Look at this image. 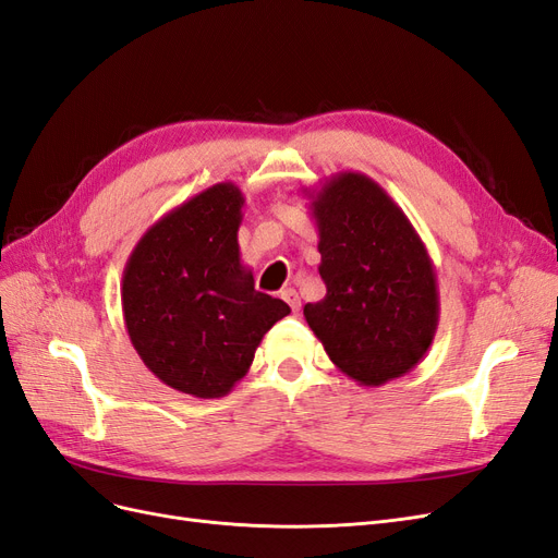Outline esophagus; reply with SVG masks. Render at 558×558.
Wrapping results in <instances>:
<instances>
[{
	"label": "esophagus",
	"instance_id": "esophagus-1",
	"mask_svg": "<svg viewBox=\"0 0 558 558\" xmlns=\"http://www.w3.org/2000/svg\"><path fill=\"white\" fill-rule=\"evenodd\" d=\"M281 298H283L286 302H289L291 310H293V314H298V312H300V298H298L295 289H283V291H281Z\"/></svg>",
	"mask_w": 558,
	"mask_h": 558
}]
</instances>
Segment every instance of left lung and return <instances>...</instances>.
<instances>
[{
	"instance_id": "1",
	"label": "left lung",
	"mask_w": 558,
	"mask_h": 558,
	"mask_svg": "<svg viewBox=\"0 0 558 558\" xmlns=\"http://www.w3.org/2000/svg\"><path fill=\"white\" fill-rule=\"evenodd\" d=\"M318 230L326 298L305 318L335 367L361 386H384L426 356L440 324L428 248L381 185L337 172L302 191Z\"/></svg>"
}]
</instances>
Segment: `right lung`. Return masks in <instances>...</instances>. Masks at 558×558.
Segmentation results:
<instances>
[{
    "mask_svg": "<svg viewBox=\"0 0 558 558\" xmlns=\"http://www.w3.org/2000/svg\"><path fill=\"white\" fill-rule=\"evenodd\" d=\"M244 202L232 181L185 199L142 234L123 269L132 347L162 384L195 398L228 396L265 332L291 314L242 265Z\"/></svg>",
    "mask_w": 558,
    "mask_h": 558,
    "instance_id": "right-lung-1",
    "label": "right lung"
}]
</instances>
